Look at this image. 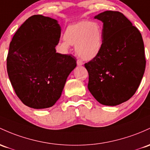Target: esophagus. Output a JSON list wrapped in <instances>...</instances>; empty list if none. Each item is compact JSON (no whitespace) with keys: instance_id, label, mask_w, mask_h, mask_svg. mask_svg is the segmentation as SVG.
Masks as SVG:
<instances>
[{"instance_id":"34e87169","label":"esophagus","mask_w":150,"mask_h":150,"mask_svg":"<svg viewBox=\"0 0 150 150\" xmlns=\"http://www.w3.org/2000/svg\"><path fill=\"white\" fill-rule=\"evenodd\" d=\"M77 64H78V65H83V62L81 60H80V59H78V60H77Z\"/></svg>"}]
</instances>
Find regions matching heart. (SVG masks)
Returning a JSON list of instances; mask_svg holds the SVG:
<instances>
[{
	"label": "heart",
	"mask_w": 150,
	"mask_h": 150,
	"mask_svg": "<svg viewBox=\"0 0 150 150\" xmlns=\"http://www.w3.org/2000/svg\"><path fill=\"white\" fill-rule=\"evenodd\" d=\"M103 29L96 21H81L67 26L62 46L68 49L75 45V52L83 60H93L100 54L103 47Z\"/></svg>",
	"instance_id": "b5f03b06"
}]
</instances>
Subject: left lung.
I'll list each match as a JSON object with an SVG mask.
<instances>
[{"label": "left lung", "mask_w": 150, "mask_h": 150, "mask_svg": "<svg viewBox=\"0 0 150 150\" xmlns=\"http://www.w3.org/2000/svg\"><path fill=\"white\" fill-rule=\"evenodd\" d=\"M95 18L103 23V47L85 63L88 88L102 105L115 106L136 93L145 70L144 42L140 32L119 11H108Z\"/></svg>", "instance_id": "1"}]
</instances>
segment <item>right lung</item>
Returning <instances> with one entry per match:
<instances>
[{"label": "right lung", "mask_w": 150, "mask_h": 150, "mask_svg": "<svg viewBox=\"0 0 150 150\" xmlns=\"http://www.w3.org/2000/svg\"><path fill=\"white\" fill-rule=\"evenodd\" d=\"M60 35L56 20L34 15L13 37L7 72L15 93L26 106L43 109L55 105L76 67L75 57L56 52Z\"/></svg>", "instance_id": "add662e5"}]
</instances>
